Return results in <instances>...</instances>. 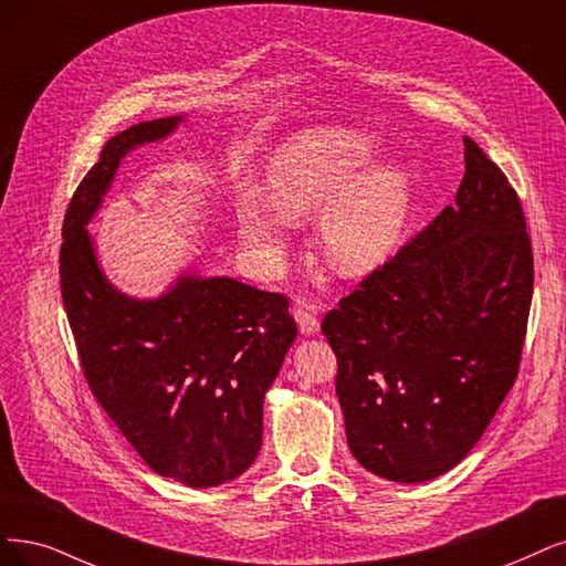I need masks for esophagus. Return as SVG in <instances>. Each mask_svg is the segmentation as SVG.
<instances>
[{
	"mask_svg": "<svg viewBox=\"0 0 566 566\" xmlns=\"http://www.w3.org/2000/svg\"><path fill=\"white\" fill-rule=\"evenodd\" d=\"M294 319L301 328V333L305 338L315 336V333H319V319H317V312H315V305H307V303H298L294 307Z\"/></svg>",
	"mask_w": 566,
	"mask_h": 566,
	"instance_id": "1",
	"label": "esophagus"
}]
</instances>
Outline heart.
<instances>
[{"label": "heart", "mask_w": 566, "mask_h": 566, "mask_svg": "<svg viewBox=\"0 0 566 566\" xmlns=\"http://www.w3.org/2000/svg\"><path fill=\"white\" fill-rule=\"evenodd\" d=\"M380 156L375 137L352 128H312L284 142L268 167L270 200L244 191L238 233L261 265H282L286 221H317V249L340 277H368L399 251L415 207V179Z\"/></svg>", "instance_id": "b5f03b06"}]
</instances>
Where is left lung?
Wrapping results in <instances>:
<instances>
[{
  "mask_svg": "<svg viewBox=\"0 0 566 566\" xmlns=\"http://www.w3.org/2000/svg\"><path fill=\"white\" fill-rule=\"evenodd\" d=\"M454 205L322 322L357 462L427 483L473 450L515 382L534 289L517 193L464 137Z\"/></svg>",
  "mask_w": 566,
  "mask_h": 566,
  "instance_id": "left-lung-1",
  "label": "left lung"
}]
</instances>
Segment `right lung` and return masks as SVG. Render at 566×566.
Segmentation results:
<instances>
[{"label":"right lung","mask_w":566,"mask_h":566,"mask_svg":"<svg viewBox=\"0 0 566 566\" xmlns=\"http://www.w3.org/2000/svg\"><path fill=\"white\" fill-rule=\"evenodd\" d=\"M184 114L112 137L67 207L60 289L91 391L158 475L217 488L263 443V399L298 328L289 301L233 277L181 270L156 298L123 294L91 235L125 156L170 137Z\"/></svg>","instance_id":"add662e5"}]
</instances>
